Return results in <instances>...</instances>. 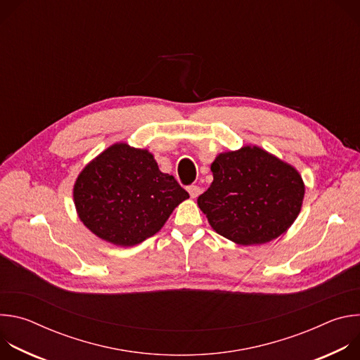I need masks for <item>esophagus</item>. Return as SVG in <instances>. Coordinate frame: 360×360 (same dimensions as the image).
Segmentation results:
<instances>
[{"label": "esophagus", "mask_w": 360, "mask_h": 360, "mask_svg": "<svg viewBox=\"0 0 360 360\" xmlns=\"http://www.w3.org/2000/svg\"><path fill=\"white\" fill-rule=\"evenodd\" d=\"M188 192L191 195V198H198L200 193V188L198 185H189L188 186Z\"/></svg>", "instance_id": "34e87169"}]
</instances>
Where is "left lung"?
<instances>
[{
    "label": "left lung",
    "mask_w": 360,
    "mask_h": 360,
    "mask_svg": "<svg viewBox=\"0 0 360 360\" xmlns=\"http://www.w3.org/2000/svg\"><path fill=\"white\" fill-rule=\"evenodd\" d=\"M214 181L198 198L217 233L239 243H265L297 218L304 184L299 172L259 146L222 152L211 165Z\"/></svg>",
    "instance_id": "8db88e82"
}]
</instances>
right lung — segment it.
I'll use <instances>...</instances> for the list:
<instances>
[{
  "label": "right lung",
  "mask_w": 360,
  "mask_h": 360,
  "mask_svg": "<svg viewBox=\"0 0 360 360\" xmlns=\"http://www.w3.org/2000/svg\"><path fill=\"white\" fill-rule=\"evenodd\" d=\"M188 198L172 175L160 171L149 150L124 142L101 152L74 185L82 224L117 246H134L160 232Z\"/></svg>",
  "instance_id": "1"
}]
</instances>
